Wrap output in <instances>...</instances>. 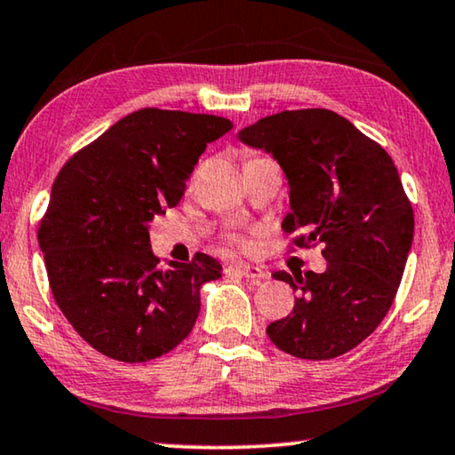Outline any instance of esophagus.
Returning <instances> with one entry per match:
<instances>
[{"label": "esophagus", "mask_w": 455, "mask_h": 455, "mask_svg": "<svg viewBox=\"0 0 455 455\" xmlns=\"http://www.w3.org/2000/svg\"><path fill=\"white\" fill-rule=\"evenodd\" d=\"M228 271H235V274L247 277V280H266L267 277V271H263L257 266H245V263H241V266H230Z\"/></svg>", "instance_id": "1"}]
</instances>
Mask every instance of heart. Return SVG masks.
<instances>
[{
  "label": "heart",
  "mask_w": 455,
  "mask_h": 455,
  "mask_svg": "<svg viewBox=\"0 0 455 455\" xmlns=\"http://www.w3.org/2000/svg\"><path fill=\"white\" fill-rule=\"evenodd\" d=\"M235 243H239V245H241V241H236V239H235Z\"/></svg>",
  "instance_id": "1"
}]
</instances>
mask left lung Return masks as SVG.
Listing matches in <instances>:
<instances>
[{
    "instance_id": "1",
    "label": "left lung",
    "mask_w": 455,
    "mask_h": 455,
    "mask_svg": "<svg viewBox=\"0 0 455 455\" xmlns=\"http://www.w3.org/2000/svg\"><path fill=\"white\" fill-rule=\"evenodd\" d=\"M239 139L274 155L288 178L283 233L296 247L323 245L327 269L290 275L300 294L292 313L267 327L277 349L300 359H333L357 347L395 302L415 233V214L395 161L347 118L286 110L243 128Z\"/></svg>"
}]
</instances>
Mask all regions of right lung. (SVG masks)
I'll return each instance as SVG.
<instances>
[{
    "label": "right lung",
    "mask_w": 455,
    "mask_h": 455,
    "mask_svg": "<svg viewBox=\"0 0 455 455\" xmlns=\"http://www.w3.org/2000/svg\"><path fill=\"white\" fill-rule=\"evenodd\" d=\"M233 122L210 114L142 108L65 163L38 227L60 313L84 341L140 363L184 341L200 313V288L222 266L196 253L159 267L148 222L180 204L208 142Z\"/></svg>",
    "instance_id": "obj_1"
}]
</instances>
